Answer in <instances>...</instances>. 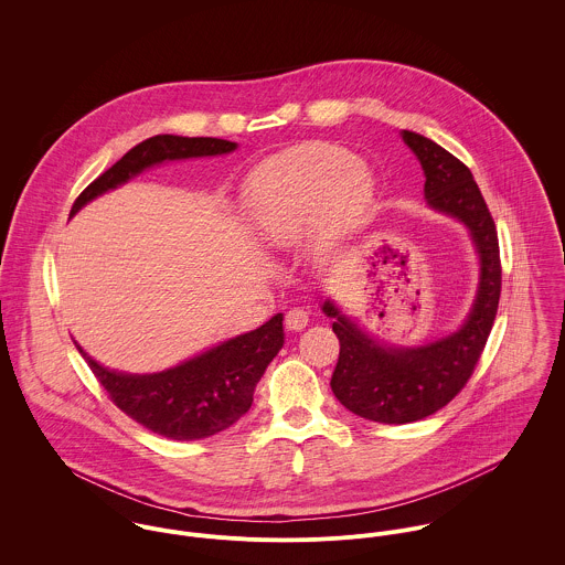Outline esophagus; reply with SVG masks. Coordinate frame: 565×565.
I'll return each instance as SVG.
<instances>
[{
    "instance_id": "obj_1",
    "label": "esophagus",
    "mask_w": 565,
    "mask_h": 565,
    "mask_svg": "<svg viewBox=\"0 0 565 565\" xmlns=\"http://www.w3.org/2000/svg\"><path fill=\"white\" fill-rule=\"evenodd\" d=\"M285 326L289 330H294V332H300V330H305L309 326V313L305 309H291L285 316Z\"/></svg>"
}]
</instances>
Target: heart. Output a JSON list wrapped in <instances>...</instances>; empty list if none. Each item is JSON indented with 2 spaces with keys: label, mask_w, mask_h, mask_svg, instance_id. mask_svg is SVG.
I'll return each mask as SVG.
<instances>
[{
  "label": "heart",
  "mask_w": 565,
  "mask_h": 565,
  "mask_svg": "<svg viewBox=\"0 0 565 565\" xmlns=\"http://www.w3.org/2000/svg\"><path fill=\"white\" fill-rule=\"evenodd\" d=\"M374 198V175L352 152L302 143L252 171L243 209L269 247H291L309 235L313 252L330 254L363 226Z\"/></svg>",
  "instance_id": "b5f03b06"
}]
</instances>
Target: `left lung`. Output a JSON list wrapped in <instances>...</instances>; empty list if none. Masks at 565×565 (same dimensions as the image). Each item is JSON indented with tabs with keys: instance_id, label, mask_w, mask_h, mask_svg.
I'll return each mask as SVG.
<instances>
[{
	"instance_id": "8db88e82",
	"label": "left lung",
	"mask_w": 565,
	"mask_h": 565,
	"mask_svg": "<svg viewBox=\"0 0 565 565\" xmlns=\"http://www.w3.org/2000/svg\"><path fill=\"white\" fill-rule=\"evenodd\" d=\"M424 171L426 204L461 222L479 256V287L463 323L422 345H390L350 320L330 298L322 311L339 339L332 394L348 411L381 424H406L450 403L472 376L500 300L498 235L472 171L435 141L403 130Z\"/></svg>"
}]
</instances>
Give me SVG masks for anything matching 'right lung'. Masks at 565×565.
<instances>
[{"mask_svg":"<svg viewBox=\"0 0 565 565\" xmlns=\"http://www.w3.org/2000/svg\"><path fill=\"white\" fill-rule=\"evenodd\" d=\"M235 150L237 143L213 137L157 135L146 139L82 191L70 217L90 200L126 184L154 164L222 157ZM282 343V313H276L260 328L222 341L175 367L154 374H128L104 367L76 341L110 401L148 430L175 441L211 437L243 417L252 406L256 383Z\"/></svg>","mask_w":565,"mask_h":565,"instance_id":"right-lung-1","label":"right lung"}]
</instances>
